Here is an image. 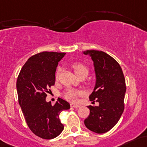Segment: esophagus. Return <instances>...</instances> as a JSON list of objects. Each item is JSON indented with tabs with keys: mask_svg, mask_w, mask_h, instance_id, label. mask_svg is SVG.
Returning a JSON list of instances; mask_svg holds the SVG:
<instances>
[{
	"mask_svg": "<svg viewBox=\"0 0 147 147\" xmlns=\"http://www.w3.org/2000/svg\"><path fill=\"white\" fill-rule=\"evenodd\" d=\"M70 106L71 107H74V108H78L80 107V105H75V104H70Z\"/></svg>",
	"mask_w": 147,
	"mask_h": 147,
	"instance_id": "esophagus-1",
	"label": "esophagus"
}]
</instances>
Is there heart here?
Returning a JSON list of instances; mask_svg holds the SVG:
<instances>
[{
    "mask_svg": "<svg viewBox=\"0 0 147 147\" xmlns=\"http://www.w3.org/2000/svg\"><path fill=\"white\" fill-rule=\"evenodd\" d=\"M72 68H73L74 72L76 74L77 76H79L81 74L83 73H88V70L87 69V67L85 65H84L83 64L80 63H75L72 64ZM61 72V67H58V69L56 70V79L57 80L58 77H59V73ZM83 94V92L81 91H78V90L74 89V88H67L66 90L65 93H64V97L65 98V99H67V100L70 101V102H77L78 98L80 96H82Z\"/></svg>",
    "mask_w": 147,
    "mask_h": 147,
    "instance_id": "heart-1",
    "label": "heart"
}]
</instances>
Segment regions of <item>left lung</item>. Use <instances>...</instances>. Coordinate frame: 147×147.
<instances>
[{
	"label": "left lung",
	"instance_id": "left-lung-1",
	"mask_svg": "<svg viewBox=\"0 0 147 147\" xmlns=\"http://www.w3.org/2000/svg\"><path fill=\"white\" fill-rule=\"evenodd\" d=\"M93 61L96 84L89 98L98 106L89 105L90 114L84 120L88 130L105 133L111 130L121 117L124 110L126 91L125 77L117 61L104 51L86 50L83 52Z\"/></svg>",
	"mask_w": 147,
	"mask_h": 147
}]
</instances>
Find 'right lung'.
Instances as JSON below:
<instances>
[{
  "label": "right lung",
  "mask_w": 147,
  "mask_h": 147,
  "mask_svg": "<svg viewBox=\"0 0 147 147\" xmlns=\"http://www.w3.org/2000/svg\"><path fill=\"white\" fill-rule=\"evenodd\" d=\"M65 53L43 51L32 56L21 70L17 81L19 103L30 130L42 139L55 138L64 126L59 114L70 104L59 98L54 105L47 102V93L55 84L58 63Z\"/></svg>",
  "instance_id": "obj_1"
}]
</instances>
